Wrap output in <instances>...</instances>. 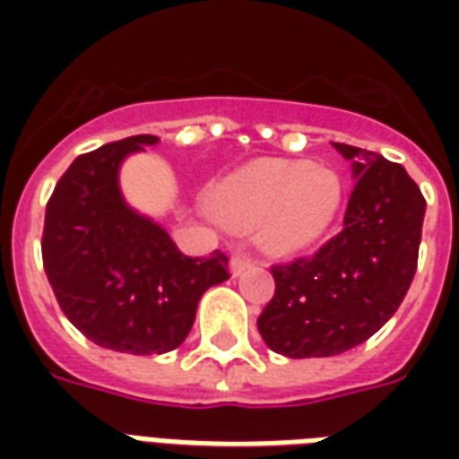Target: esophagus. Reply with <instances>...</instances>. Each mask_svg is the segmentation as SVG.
Segmentation results:
<instances>
[{
  "label": "esophagus",
  "mask_w": 459,
  "mask_h": 459,
  "mask_svg": "<svg viewBox=\"0 0 459 459\" xmlns=\"http://www.w3.org/2000/svg\"><path fill=\"white\" fill-rule=\"evenodd\" d=\"M250 268H253V260L246 258V255H233V258H230V273H233V275H243V273Z\"/></svg>",
  "instance_id": "obj_1"
}]
</instances>
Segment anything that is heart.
<instances>
[{
    "mask_svg": "<svg viewBox=\"0 0 459 459\" xmlns=\"http://www.w3.org/2000/svg\"><path fill=\"white\" fill-rule=\"evenodd\" d=\"M344 179L312 161H253L221 181L213 204L226 221L255 229L275 258H298L329 238L344 206Z\"/></svg>",
    "mask_w": 459,
    "mask_h": 459,
    "instance_id": "1",
    "label": "heart"
}]
</instances>
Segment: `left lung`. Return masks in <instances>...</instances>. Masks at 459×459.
Returning a JSON list of instances; mask_svg holds the SVG:
<instances>
[{
  "label": "left lung",
  "mask_w": 459,
  "mask_h": 459,
  "mask_svg": "<svg viewBox=\"0 0 459 459\" xmlns=\"http://www.w3.org/2000/svg\"><path fill=\"white\" fill-rule=\"evenodd\" d=\"M351 164L344 229L312 258L275 265L258 317L263 342L288 359L337 356L374 337L411 288L425 199L401 164L332 142Z\"/></svg>",
  "instance_id": "8db88e82"
}]
</instances>
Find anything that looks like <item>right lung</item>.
<instances>
[{
  "instance_id": "1",
  "label": "right lung",
  "mask_w": 459,
  "mask_h": 459,
  "mask_svg": "<svg viewBox=\"0 0 459 459\" xmlns=\"http://www.w3.org/2000/svg\"><path fill=\"white\" fill-rule=\"evenodd\" d=\"M132 134L68 167L46 206V278L64 315L103 349L167 354L189 337L201 295L229 280V258H186L167 229L120 189L127 157L157 144Z\"/></svg>"
}]
</instances>
